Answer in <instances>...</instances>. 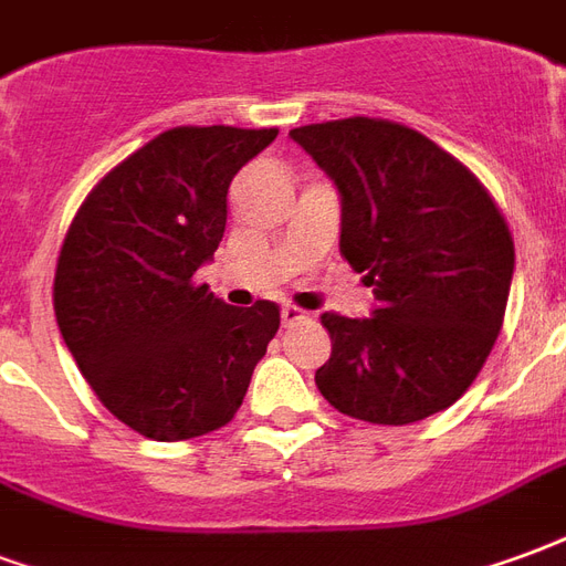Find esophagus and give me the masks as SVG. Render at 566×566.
<instances>
[{"mask_svg": "<svg viewBox=\"0 0 566 566\" xmlns=\"http://www.w3.org/2000/svg\"><path fill=\"white\" fill-rule=\"evenodd\" d=\"M311 313H304L301 307H295V304H286L283 307V313H280V319H283V325H295V323H304Z\"/></svg>", "mask_w": 566, "mask_h": 566, "instance_id": "esophagus-1", "label": "esophagus"}]
</instances>
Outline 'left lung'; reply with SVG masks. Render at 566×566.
<instances>
[{
    "label": "left lung",
    "instance_id": "8db88e82",
    "mask_svg": "<svg viewBox=\"0 0 566 566\" xmlns=\"http://www.w3.org/2000/svg\"><path fill=\"white\" fill-rule=\"evenodd\" d=\"M340 192V253L365 271L370 319L323 313L334 410L410 424L470 389L501 334L515 247L489 189L422 132L379 117L289 132Z\"/></svg>",
    "mask_w": 566,
    "mask_h": 566
}]
</instances>
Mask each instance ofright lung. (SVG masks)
Here are the masks:
<instances>
[{
	"instance_id": "add662e5",
	"label": "right lung",
	"mask_w": 566,
	"mask_h": 566,
	"mask_svg": "<svg viewBox=\"0 0 566 566\" xmlns=\"http://www.w3.org/2000/svg\"><path fill=\"white\" fill-rule=\"evenodd\" d=\"M277 129L177 126L98 180L65 232L53 311L98 401L175 443L229 424L280 328L274 301L229 307L196 271L220 247L229 187Z\"/></svg>"
}]
</instances>
